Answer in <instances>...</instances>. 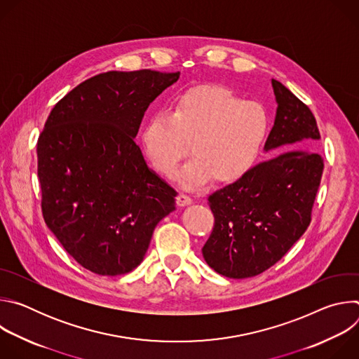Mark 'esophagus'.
Listing matches in <instances>:
<instances>
[{
  "mask_svg": "<svg viewBox=\"0 0 359 359\" xmlns=\"http://www.w3.org/2000/svg\"><path fill=\"white\" fill-rule=\"evenodd\" d=\"M176 201H177V204L180 208H183V206H189V204H191V197L189 196V194H184V193H180L179 196H177V198H176Z\"/></svg>",
  "mask_w": 359,
  "mask_h": 359,
  "instance_id": "esophagus-1",
  "label": "esophagus"
}]
</instances>
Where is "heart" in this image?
Masks as SVG:
<instances>
[{"label":"heart","instance_id":"b5f03b06","mask_svg":"<svg viewBox=\"0 0 359 359\" xmlns=\"http://www.w3.org/2000/svg\"><path fill=\"white\" fill-rule=\"evenodd\" d=\"M269 132L266 109L254 100H241L224 86H198L177 96L166 112L153 114L140 132V147L151 169L194 189L210 177L230 183L250 170Z\"/></svg>","mask_w":359,"mask_h":359}]
</instances>
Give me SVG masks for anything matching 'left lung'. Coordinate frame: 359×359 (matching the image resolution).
Returning a JSON list of instances; mask_svg holds the SVG:
<instances>
[{
	"label": "left lung",
	"mask_w": 359,
	"mask_h": 359,
	"mask_svg": "<svg viewBox=\"0 0 359 359\" xmlns=\"http://www.w3.org/2000/svg\"><path fill=\"white\" fill-rule=\"evenodd\" d=\"M271 85L277 114L264 150L277 156L208 198L215 227L201 252L229 278L259 276L281 260L310 226L324 170L313 112L281 82Z\"/></svg>",
	"instance_id": "obj_1"
}]
</instances>
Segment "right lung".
I'll return each mask as SVG.
<instances>
[{
    "label": "right lung",
    "instance_id": "right-lung-1",
    "mask_svg": "<svg viewBox=\"0 0 359 359\" xmlns=\"http://www.w3.org/2000/svg\"><path fill=\"white\" fill-rule=\"evenodd\" d=\"M180 72L111 71L86 79L50 111L36 143L42 216L83 269H136L153 230L176 210V190L135 143L147 107Z\"/></svg>",
    "mask_w": 359,
    "mask_h": 359
}]
</instances>
